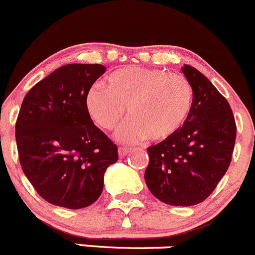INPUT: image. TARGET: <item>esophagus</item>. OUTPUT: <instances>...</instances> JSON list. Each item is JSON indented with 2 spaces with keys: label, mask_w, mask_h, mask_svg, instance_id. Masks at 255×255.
Instances as JSON below:
<instances>
[{
  "label": "esophagus",
  "mask_w": 255,
  "mask_h": 255,
  "mask_svg": "<svg viewBox=\"0 0 255 255\" xmlns=\"http://www.w3.org/2000/svg\"><path fill=\"white\" fill-rule=\"evenodd\" d=\"M130 148H128V147H119V149H118V152H119V157H125V155H128V153H130Z\"/></svg>",
  "instance_id": "34e87169"
}]
</instances>
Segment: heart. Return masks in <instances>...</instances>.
<instances>
[{
    "instance_id": "obj_1",
    "label": "heart",
    "mask_w": 255,
    "mask_h": 255,
    "mask_svg": "<svg viewBox=\"0 0 255 255\" xmlns=\"http://www.w3.org/2000/svg\"><path fill=\"white\" fill-rule=\"evenodd\" d=\"M192 85L181 74L148 68H122L109 74L102 86L85 97L90 118L101 128L114 130L128 108L130 117L118 138L127 143L174 137L185 127L193 108Z\"/></svg>"
}]
</instances>
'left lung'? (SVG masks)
Wrapping results in <instances>:
<instances>
[{
	"label": "left lung",
	"instance_id": "1",
	"mask_svg": "<svg viewBox=\"0 0 255 255\" xmlns=\"http://www.w3.org/2000/svg\"><path fill=\"white\" fill-rule=\"evenodd\" d=\"M181 70L192 85V112L174 137L147 148L144 181L163 203L190 207L208 198L225 175L237 128L231 107L214 85L191 65Z\"/></svg>",
	"mask_w": 255,
	"mask_h": 255
}]
</instances>
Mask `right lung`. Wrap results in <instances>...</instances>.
<instances>
[{
	"mask_svg": "<svg viewBox=\"0 0 255 255\" xmlns=\"http://www.w3.org/2000/svg\"><path fill=\"white\" fill-rule=\"evenodd\" d=\"M101 64H67L25 95L15 123L21 169L48 203L68 209L91 205L118 147L92 122L85 97L105 74Z\"/></svg>",
	"mask_w": 255,
	"mask_h": 255,
	"instance_id": "right-lung-1",
	"label": "right lung"
}]
</instances>
